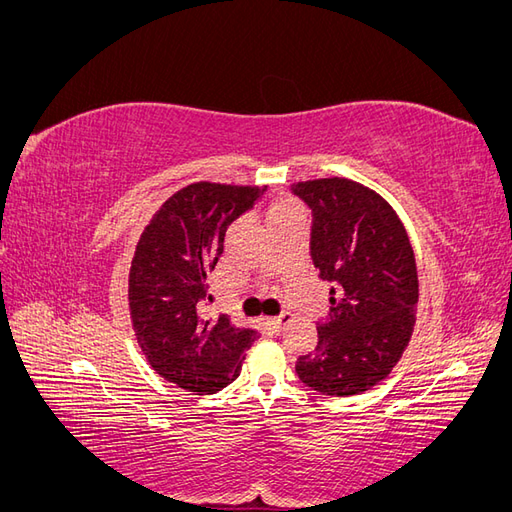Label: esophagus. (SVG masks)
I'll return each instance as SVG.
<instances>
[{
	"label": "esophagus",
	"instance_id": "1",
	"mask_svg": "<svg viewBox=\"0 0 512 512\" xmlns=\"http://www.w3.org/2000/svg\"><path fill=\"white\" fill-rule=\"evenodd\" d=\"M288 322H292V316H290V314H282V316L269 318V324H271V329H273L275 333H282Z\"/></svg>",
	"mask_w": 512,
	"mask_h": 512
}]
</instances>
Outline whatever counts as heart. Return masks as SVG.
<instances>
[{
	"instance_id": "1",
	"label": "heart",
	"mask_w": 512,
	"mask_h": 512,
	"mask_svg": "<svg viewBox=\"0 0 512 512\" xmlns=\"http://www.w3.org/2000/svg\"><path fill=\"white\" fill-rule=\"evenodd\" d=\"M292 209H299L297 205L292 203V200H280L273 209H271V215H277V213H284V211H292Z\"/></svg>"
}]
</instances>
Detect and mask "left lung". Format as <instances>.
Here are the masks:
<instances>
[{
  "label": "left lung",
  "mask_w": 512,
  "mask_h": 512,
  "mask_svg": "<svg viewBox=\"0 0 512 512\" xmlns=\"http://www.w3.org/2000/svg\"><path fill=\"white\" fill-rule=\"evenodd\" d=\"M312 207L314 265L331 288L318 346L299 356L297 376L324 395H359L391 374L416 322L418 273L395 209L346 177L292 185Z\"/></svg>",
  "instance_id": "1"
}]
</instances>
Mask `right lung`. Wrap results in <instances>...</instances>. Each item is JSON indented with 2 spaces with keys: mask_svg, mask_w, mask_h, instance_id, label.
I'll use <instances>...</instances> for the list:
<instances>
[{
  "mask_svg": "<svg viewBox=\"0 0 512 512\" xmlns=\"http://www.w3.org/2000/svg\"><path fill=\"white\" fill-rule=\"evenodd\" d=\"M262 194L260 185L190 183L164 200L136 243L128 275L134 337L151 369L188 393L224 389L256 339L226 314L207 318L205 301L226 228Z\"/></svg>",
  "mask_w": 512,
  "mask_h": 512,
  "instance_id": "right-lung-1",
  "label": "right lung"
}]
</instances>
